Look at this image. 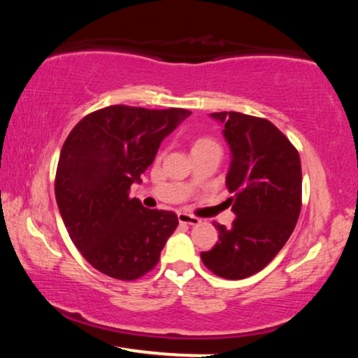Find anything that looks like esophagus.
I'll return each instance as SVG.
<instances>
[{"mask_svg":"<svg viewBox=\"0 0 358 358\" xmlns=\"http://www.w3.org/2000/svg\"><path fill=\"white\" fill-rule=\"evenodd\" d=\"M178 221H180V224H187V226H197V224L201 222L199 217L191 216L187 213H178Z\"/></svg>","mask_w":358,"mask_h":358,"instance_id":"1","label":"esophagus"}]
</instances>
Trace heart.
<instances>
[{
    "label": "heart",
    "instance_id": "heart-1",
    "mask_svg": "<svg viewBox=\"0 0 358 358\" xmlns=\"http://www.w3.org/2000/svg\"><path fill=\"white\" fill-rule=\"evenodd\" d=\"M203 147H217V143L213 141V138H208V137H201L197 138L196 142H194V148H203Z\"/></svg>",
    "mask_w": 358,
    "mask_h": 358
}]
</instances>
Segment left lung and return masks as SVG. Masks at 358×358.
<instances>
[{"mask_svg": "<svg viewBox=\"0 0 358 358\" xmlns=\"http://www.w3.org/2000/svg\"><path fill=\"white\" fill-rule=\"evenodd\" d=\"M224 124L232 161L226 177L235 220L213 222L220 241L201 254L202 262L226 280L257 273L282 250L301 210V164L289 138L265 118L240 112L210 113Z\"/></svg>", "mask_w": 358, "mask_h": 358, "instance_id": "1", "label": "left lung"}]
</instances>
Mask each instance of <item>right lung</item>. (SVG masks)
Returning <instances> with one entry per match:
<instances>
[{"instance_id":"add662e5","label":"right lung","mask_w":358,"mask_h":358,"mask_svg":"<svg viewBox=\"0 0 358 358\" xmlns=\"http://www.w3.org/2000/svg\"><path fill=\"white\" fill-rule=\"evenodd\" d=\"M191 112L110 106L74 126L59 153L55 196L72 243L96 270L134 281L159 262L178 226L173 211L129 197L161 142Z\"/></svg>"}]
</instances>
